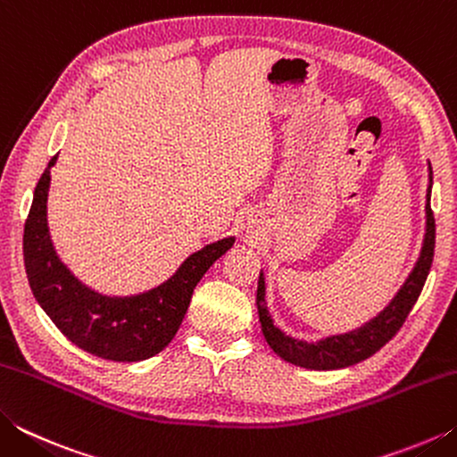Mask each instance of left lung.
Listing matches in <instances>:
<instances>
[{
    "label": "left lung",
    "instance_id": "left-lung-1",
    "mask_svg": "<svg viewBox=\"0 0 457 457\" xmlns=\"http://www.w3.org/2000/svg\"><path fill=\"white\" fill-rule=\"evenodd\" d=\"M429 169V185L428 195H425V236L421 244L420 258H417L411 274L401 286L399 292L393 296V300L386 304L381 312L373 316L362 327L343 332V335H330L320 340H303L296 337L286 335L282 328L274 324L272 314H270L266 306V282L264 272H260L258 280V314L262 332H264L266 343L270 345L278 357L286 362H292L296 367L312 369V370H335L345 369L357 362L369 359L375 354L381 346H385L389 340L397 335V330L403 327L407 314L411 312L413 304L420 298L423 290V284L428 280L431 262H433V247H436V220H433L431 212V185H433V171L431 163Z\"/></svg>",
    "mask_w": 457,
    "mask_h": 457
}]
</instances>
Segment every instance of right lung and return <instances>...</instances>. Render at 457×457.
I'll return each mask as SVG.
<instances>
[{
  "label": "right lung",
  "mask_w": 457,
  "mask_h": 457,
  "mask_svg": "<svg viewBox=\"0 0 457 457\" xmlns=\"http://www.w3.org/2000/svg\"><path fill=\"white\" fill-rule=\"evenodd\" d=\"M36 185L24 228V264L29 288L42 311L79 349L95 357L138 362L151 359L171 343L187 312L193 290L236 237L207 244L177 268L157 288L133 296H106L76 278L54 250L48 228L50 169Z\"/></svg>",
  "instance_id": "obj_1"
}]
</instances>
